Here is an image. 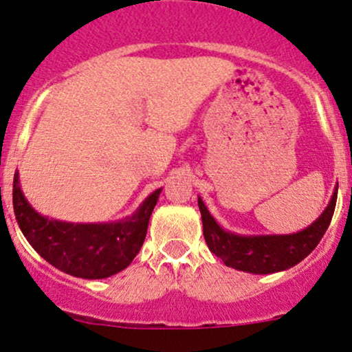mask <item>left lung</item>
<instances>
[{
  "mask_svg": "<svg viewBox=\"0 0 352 352\" xmlns=\"http://www.w3.org/2000/svg\"><path fill=\"white\" fill-rule=\"evenodd\" d=\"M338 188L334 189L327 208L311 226L294 234L243 236L224 231L209 214L203 199L197 197V206L203 219V232L209 251L216 254L226 266L252 274H271L289 270L301 263L318 246L333 219Z\"/></svg>",
  "mask_w": 352,
  "mask_h": 352,
  "instance_id": "1",
  "label": "left lung"
}]
</instances>
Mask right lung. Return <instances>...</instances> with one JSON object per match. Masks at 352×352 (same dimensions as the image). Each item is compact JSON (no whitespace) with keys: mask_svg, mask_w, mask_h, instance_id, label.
Listing matches in <instances>:
<instances>
[{"mask_svg":"<svg viewBox=\"0 0 352 352\" xmlns=\"http://www.w3.org/2000/svg\"><path fill=\"white\" fill-rule=\"evenodd\" d=\"M161 189L151 192L133 216L118 223H65L45 218L31 208L16 171L13 208L28 243L51 266L76 278L102 279L126 270L140 252Z\"/></svg>","mask_w":352,"mask_h":352,"instance_id":"right-lung-1","label":"right lung"}]
</instances>
